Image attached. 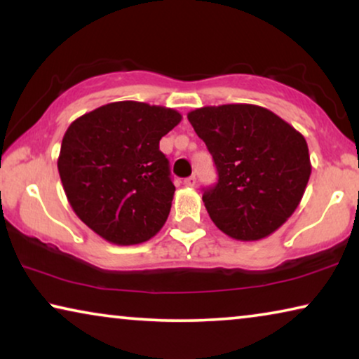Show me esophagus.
I'll return each instance as SVG.
<instances>
[{
    "mask_svg": "<svg viewBox=\"0 0 359 359\" xmlns=\"http://www.w3.org/2000/svg\"><path fill=\"white\" fill-rule=\"evenodd\" d=\"M184 184H185V187H195V184H196L195 175H190V177H187V179L184 180Z\"/></svg>",
    "mask_w": 359,
    "mask_h": 359,
    "instance_id": "34e87169",
    "label": "esophagus"
}]
</instances>
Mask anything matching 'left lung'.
<instances>
[{
  "label": "left lung",
  "instance_id": "8db88e82",
  "mask_svg": "<svg viewBox=\"0 0 359 359\" xmlns=\"http://www.w3.org/2000/svg\"><path fill=\"white\" fill-rule=\"evenodd\" d=\"M218 169L203 203L216 228L236 241H260L286 223L311 177L299 131L254 104L206 105L187 114Z\"/></svg>",
  "mask_w": 359,
  "mask_h": 359
}]
</instances>
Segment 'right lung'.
Returning <instances> with one entry per match:
<instances>
[{"label": "right lung", "instance_id": "1", "mask_svg": "<svg viewBox=\"0 0 359 359\" xmlns=\"http://www.w3.org/2000/svg\"><path fill=\"white\" fill-rule=\"evenodd\" d=\"M180 120L174 109L120 100L69 125L58 172L69 205L89 229L117 245L158 234L175 191L159 141Z\"/></svg>", "mask_w": 359, "mask_h": 359}]
</instances>
